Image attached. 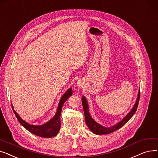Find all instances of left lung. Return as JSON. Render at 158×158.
<instances>
[{"label":"left lung","instance_id":"8db88e82","mask_svg":"<svg viewBox=\"0 0 158 158\" xmlns=\"http://www.w3.org/2000/svg\"><path fill=\"white\" fill-rule=\"evenodd\" d=\"M139 98H140V91L138 92V96L137 98V101L135 103L134 107L131 110V111L129 112V113L127 114L121 122H119L116 125L112 126L109 128H106V127H104L98 123H97L94 120L91 118V116H90V114L89 112V107H88V104L86 100V98L84 96H82L81 98V102H82V105H83V107H84V115H85V122L86 124L87 125L89 129L91 130L94 134H110L111 132H113L114 131H117L118 129H120L121 127H122L132 117V116L134 114L135 112H136L138 106V103L139 101Z\"/></svg>","mask_w":158,"mask_h":158}]
</instances>
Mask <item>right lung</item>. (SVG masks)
<instances>
[{
	"instance_id": "obj_1",
	"label": "right lung",
	"mask_w": 158,
	"mask_h": 158,
	"mask_svg": "<svg viewBox=\"0 0 158 158\" xmlns=\"http://www.w3.org/2000/svg\"><path fill=\"white\" fill-rule=\"evenodd\" d=\"M72 94H73V90L71 88H70L69 90H67V91L63 95L60 101L55 116L53 117V118L50 119L49 122L42 125H29V123H27V122H26L23 119H22L20 118V116L18 115L17 112L14 110L13 106H12V109L19 123L28 131H29L30 132H31L35 135H36V136H38L48 138H52L57 135V134L60 131V125H61L60 114L62 111V108L65 102L68 99V98H69L72 95Z\"/></svg>"
}]
</instances>
